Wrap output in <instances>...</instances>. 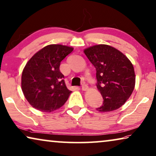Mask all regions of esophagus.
Masks as SVG:
<instances>
[{"mask_svg": "<svg viewBox=\"0 0 156 156\" xmlns=\"http://www.w3.org/2000/svg\"><path fill=\"white\" fill-rule=\"evenodd\" d=\"M82 90H83V91H86V90H88V86L86 84H83L82 85Z\"/></svg>", "mask_w": 156, "mask_h": 156, "instance_id": "1", "label": "esophagus"}]
</instances>
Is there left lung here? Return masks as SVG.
<instances>
[{"label": "left lung", "mask_w": 156, "mask_h": 156, "mask_svg": "<svg viewBox=\"0 0 156 156\" xmlns=\"http://www.w3.org/2000/svg\"><path fill=\"white\" fill-rule=\"evenodd\" d=\"M97 71V87L104 101L97 110L108 112L119 108L131 96L135 86L133 65L115 48L97 45L84 50Z\"/></svg>", "instance_id": "8db88e82"}]
</instances>
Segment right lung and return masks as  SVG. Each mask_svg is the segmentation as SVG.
<instances>
[{
	"label": "right lung",
	"mask_w": 156,
	"mask_h": 156,
	"mask_svg": "<svg viewBox=\"0 0 156 156\" xmlns=\"http://www.w3.org/2000/svg\"><path fill=\"white\" fill-rule=\"evenodd\" d=\"M73 50L62 45H49L37 52L27 62L22 75V90L29 103L43 112L62 107L71 91L59 71L61 62Z\"/></svg>",
	"instance_id": "1"
}]
</instances>
